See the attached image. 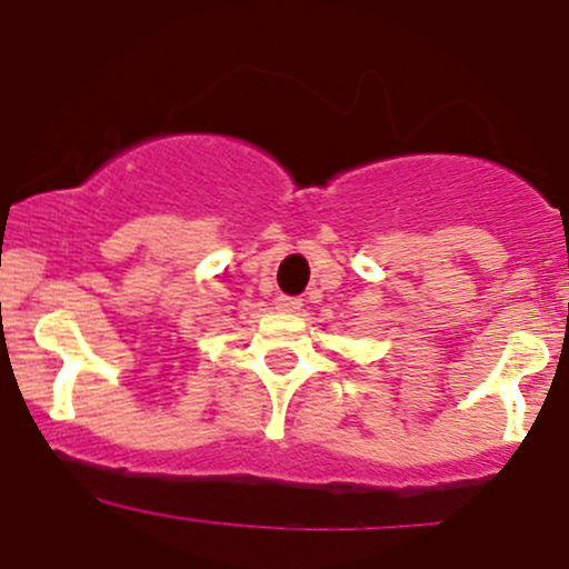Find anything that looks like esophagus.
Wrapping results in <instances>:
<instances>
[{"instance_id":"34e87169","label":"esophagus","mask_w":569,"mask_h":569,"mask_svg":"<svg viewBox=\"0 0 569 569\" xmlns=\"http://www.w3.org/2000/svg\"><path fill=\"white\" fill-rule=\"evenodd\" d=\"M274 308H278L280 313H297L302 308V300L300 297H286L280 295L278 300H274Z\"/></svg>"}]
</instances>
